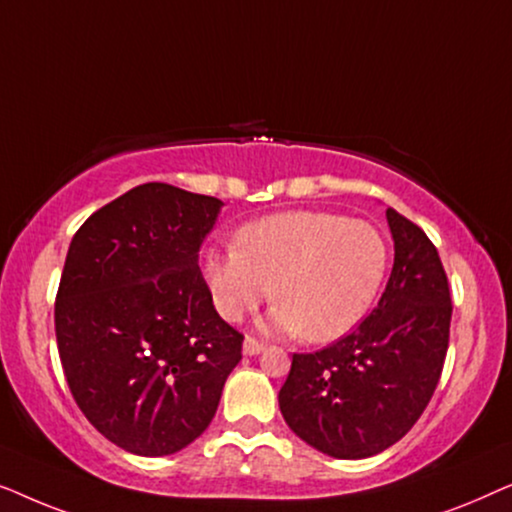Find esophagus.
Returning a JSON list of instances; mask_svg holds the SVG:
<instances>
[{
  "mask_svg": "<svg viewBox=\"0 0 512 512\" xmlns=\"http://www.w3.org/2000/svg\"><path fill=\"white\" fill-rule=\"evenodd\" d=\"M242 349H244V354H247V356H256V354H261L263 349H265V342L247 335V338H244V347Z\"/></svg>",
  "mask_w": 512,
  "mask_h": 512,
  "instance_id": "34e87169",
  "label": "esophagus"
}]
</instances>
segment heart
<instances>
[{"label":"heart","mask_w":512,"mask_h":512,"mask_svg":"<svg viewBox=\"0 0 512 512\" xmlns=\"http://www.w3.org/2000/svg\"><path fill=\"white\" fill-rule=\"evenodd\" d=\"M387 272V244L375 226L340 214L293 209L249 221L235 247L207 251V289L226 321L270 296L265 328L331 342L352 331L373 305Z\"/></svg>","instance_id":"obj_1"}]
</instances>
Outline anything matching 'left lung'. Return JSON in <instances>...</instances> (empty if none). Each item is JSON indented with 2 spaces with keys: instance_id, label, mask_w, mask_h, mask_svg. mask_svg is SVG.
<instances>
[{
  "instance_id": "left-lung-1",
  "label": "left lung",
  "mask_w": 512,
  "mask_h": 512,
  "mask_svg": "<svg viewBox=\"0 0 512 512\" xmlns=\"http://www.w3.org/2000/svg\"><path fill=\"white\" fill-rule=\"evenodd\" d=\"M394 268L380 303L345 338L293 354L279 389L289 429L335 459H366L398 443L443 373L452 298L438 249L415 223L387 209Z\"/></svg>"
}]
</instances>
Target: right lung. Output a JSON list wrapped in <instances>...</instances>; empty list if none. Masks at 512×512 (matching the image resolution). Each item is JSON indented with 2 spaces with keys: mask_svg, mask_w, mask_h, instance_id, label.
<instances>
[{
  "mask_svg": "<svg viewBox=\"0 0 512 512\" xmlns=\"http://www.w3.org/2000/svg\"><path fill=\"white\" fill-rule=\"evenodd\" d=\"M223 202L135 186L76 230L55 298L67 384L104 438L139 457L191 445L219 408L244 335L214 310L198 254Z\"/></svg>",
  "mask_w": 512,
  "mask_h": 512,
  "instance_id": "obj_1",
  "label": "right lung"
}]
</instances>
